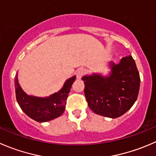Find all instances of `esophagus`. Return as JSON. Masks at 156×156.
<instances>
[{
	"label": "esophagus",
	"mask_w": 156,
	"mask_h": 156,
	"mask_svg": "<svg viewBox=\"0 0 156 156\" xmlns=\"http://www.w3.org/2000/svg\"><path fill=\"white\" fill-rule=\"evenodd\" d=\"M86 72V70L84 69V68H80V69H78V70L76 71V77L77 78H81V77L84 76V74H85Z\"/></svg>",
	"instance_id": "1"
}]
</instances>
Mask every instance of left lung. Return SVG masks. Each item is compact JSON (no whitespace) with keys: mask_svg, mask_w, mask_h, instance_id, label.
Instances as JSON below:
<instances>
[{"mask_svg":"<svg viewBox=\"0 0 156 156\" xmlns=\"http://www.w3.org/2000/svg\"><path fill=\"white\" fill-rule=\"evenodd\" d=\"M109 77L84 76V95L90 110L101 116L116 118L132 107L138 97L140 78L133 57L111 63Z\"/></svg>","mask_w":156,"mask_h":156,"instance_id":"obj_1","label":"left lung"}]
</instances>
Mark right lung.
Here are the masks:
<instances>
[{"label": "right lung", "instance_id": "obj_1", "mask_svg": "<svg viewBox=\"0 0 156 156\" xmlns=\"http://www.w3.org/2000/svg\"><path fill=\"white\" fill-rule=\"evenodd\" d=\"M75 76L66 81L62 88L46 98L28 96L21 89L17 78L15 79L16 98L23 111L37 122H47L57 118L64 113L66 100Z\"/></svg>", "mask_w": 156, "mask_h": 156}]
</instances>
